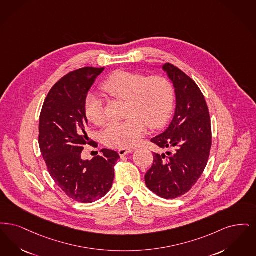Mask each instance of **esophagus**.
Segmentation results:
<instances>
[{"label": "esophagus", "mask_w": 256, "mask_h": 256, "mask_svg": "<svg viewBox=\"0 0 256 256\" xmlns=\"http://www.w3.org/2000/svg\"><path fill=\"white\" fill-rule=\"evenodd\" d=\"M132 152H133L132 149H120L118 150V154H120V156H126V155H128V154H130Z\"/></svg>", "instance_id": "1"}]
</instances>
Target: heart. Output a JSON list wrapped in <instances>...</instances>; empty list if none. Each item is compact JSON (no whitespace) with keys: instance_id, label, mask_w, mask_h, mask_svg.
<instances>
[{"instance_id":"obj_1","label":"heart","mask_w":256,"mask_h":256,"mask_svg":"<svg viewBox=\"0 0 256 256\" xmlns=\"http://www.w3.org/2000/svg\"><path fill=\"white\" fill-rule=\"evenodd\" d=\"M102 90L116 100H125V120L109 123L101 134L102 140L112 148H130L140 144L147 124L158 128L166 122L175 102V90L168 78L148 76L140 72H118L107 78ZM88 120L102 124L105 116L100 98L90 92L84 100Z\"/></svg>"}]
</instances>
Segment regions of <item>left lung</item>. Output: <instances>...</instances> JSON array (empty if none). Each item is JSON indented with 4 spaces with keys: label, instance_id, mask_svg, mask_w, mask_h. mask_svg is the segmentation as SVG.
<instances>
[{
    "label": "left lung",
    "instance_id": "1",
    "mask_svg": "<svg viewBox=\"0 0 256 256\" xmlns=\"http://www.w3.org/2000/svg\"><path fill=\"white\" fill-rule=\"evenodd\" d=\"M176 94V110L166 130L151 140L166 153H154L145 175L146 186L158 196L175 199L188 193L208 164L212 148V122L202 92L180 68L162 66Z\"/></svg>",
    "mask_w": 256,
    "mask_h": 256
}]
</instances>
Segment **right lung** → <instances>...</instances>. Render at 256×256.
<instances>
[{
	"instance_id": "1",
	"label": "right lung",
	"mask_w": 256,
	"mask_h": 256,
	"mask_svg": "<svg viewBox=\"0 0 256 256\" xmlns=\"http://www.w3.org/2000/svg\"><path fill=\"white\" fill-rule=\"evenodd\" d=\"M104 68L86 67L61 78L50 90L40 114L39 146L50 175L70 199L90 204L111 189L120 155L102 149V156L82 160L88 120L84 100Z\"/></svg>"
}]
</instances>
